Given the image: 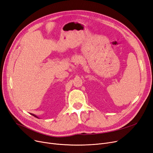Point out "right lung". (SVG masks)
I'll list each match as a JSON object with an SVG mask.
<instances>
[{"instance_id": "1", "label": "right lung", "mask_w": 153, "mask_h": 153, "mask_svg": "<svg viewBox=\"0 0 153 153\" xmlns=\"http://www.w3.org/2000/svg\"><path fill=\"white\" fill-rule=\"evenodd\" d=\"M31 114L32 115H33V116H34V117H37V118H38V116L37 115H34V114Z\"/></svg>"}]
</instances>
